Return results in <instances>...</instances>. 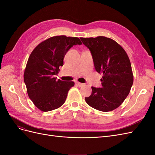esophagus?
<instances>
[{"label":"esophagus","instance_id":"esophagus-1","mask_svg":"<svg viewBox=\"0 0 155 155\" xmlns=\"http://www.w3.org/2000/svg\"><path fill=\"white\" fill-rule=\"evenodd\" d=\"M76 85H77L78 87H83V86L85 85V84H84V83H79V82H78V81L76 82Z\"/></svg>","mask_w":155,"mask_h":155}]
</instances>
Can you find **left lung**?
I'll list each match as a JSON object with an SVG mask.
<instances>
[{"mask_svg": "<svg viewBox=\"0 0 155 155\" xmlns=\"http://www.w3.org/2000/svg\"><path fill=\"white\" fill-rule=\"evenodd\" d=\"M91 50L96 72L101 73V87H92L87 104L96 110L109 112L120 106L127 97L133 84V74L125 50L109 37L81 38Z\"/></svg>", "mask_w": 155, "mask_h": 155, "instance_id": "8db88e82", "label": "left lung"}]
</instances>
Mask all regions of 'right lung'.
Returning a JSON list of instances; mask_svg holds the SVG:
<instances>
[{
	"instance_id": "obj_1",
	"label": "right lung",
	"mask_w": 155,
	"mask_h": 155,
	"mask_svg": "<svg viewBox=\"0 0 155 155\" xmlns=\"http://www.w3.org/2000/svg\"><path fill=\"white\" fill-rule=\"evenodd\" d=\"M81 44L78 37L57 35L41 42L31 51L25 70L24 81L28 95L41 111L52 110L64 104L68 91L75 83L57 80L55 75L63 65L68 50Z\"/></svg>"
}]
</instances>
